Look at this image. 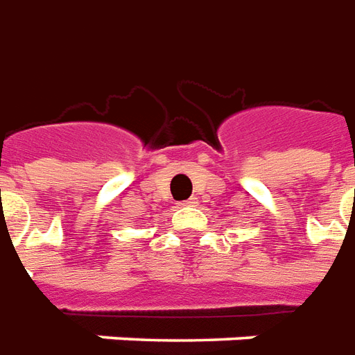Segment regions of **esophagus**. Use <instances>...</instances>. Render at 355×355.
<instances>
[{
  "label": "esophagus",
  "mask_w": 355,
  "mask_h": 355,
  "mask_svg": "<svg viewBox=\"0 0 355 355\" xmlns=\"http://www.w3.org/2000/svg\"><path fill=\"white\" fill-rule=\"evenodd\" d=\"M195 205V198H189V200H183V202H180V206H193Z\"/></svg>",
  "instance_id": "esophagus-1"
}]
</instances>
